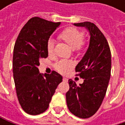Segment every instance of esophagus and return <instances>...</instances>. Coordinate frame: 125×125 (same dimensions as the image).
<instances>
[{"label": "esophagus", "instance_id": "34e87169", "mask_svg": "<svg viewBox=\"0 0 125 125\" xmlns=\"http://www.w3.org/2000/svg\"><path fill=\"white\" fill-rule=\"evenodd\" d=\"M63 81H64V82H67V81H68V79H67V78H66V77H63Z\"/></svg>", "mask_w": 125, "mask_h": 125}]
</instances>
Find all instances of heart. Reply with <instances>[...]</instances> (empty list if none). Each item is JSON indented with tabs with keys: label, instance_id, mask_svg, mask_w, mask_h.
Listing matches in <instances>:
<instances>
[{
	"label": "heart",
	"instance_id": "b5f03b06",
	"mask_svg": "<svg viewBox=\"0 0 125 125\" xmlns=\"http://www.w3.org/2000/svg\"><path fill=\"white\" fill-rule=\"evenodd\" d=\"M59 38L66 43H67L71 48L76 52H80L83 50L85 45L84 32L74 27H67L59 34ZM48 55H51L54 51V42L52 40H49L46 46ZM74 66V63L69 60H62L56 63V69L61 73H66Z\"/></svg>",
	"mask_w": 125,
	"mask_h": 125
}]
</instances>
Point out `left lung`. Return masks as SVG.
I'll list each match as a JSON object with an SVG mask.
<instances>
[{
	"mask_svg": "<svg viewBox=\"0 0 125 125\" xmlns=\"http://www.w3.org/2000/svg\"><path fill=\"white\" fill-rule=\"evenodd\" d=\"M74 25L85 27L90 38L87 51L75 68L77 75L84 82L78 86L69 80L66 98L70 112L86 119L95 114L105 97L111 76V51L107 40L95 24L85 21Z\"/></svg>",
	"mask_w": 125,
	"mask_h": 125,
	"instance_id": "8db88e82",
	"label": "left lung"
}]
</instances>
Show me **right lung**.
I'll return each mask as SVG.
<instances>
[{"label":"right lung","instance_id":"right-lung-1","mask_svg":"<svg viewBox=\"0 0 125 125\" xmlns=\"http://www.w3.org/2000/svg\"><path fill=\"white\" fill-rule=\"evenodd\" d=\"M61 22L33 17L20 31L13 55V73L16 95L22 109L31 115L45 112L62 77L53 71L40 74V59L48 57L50 36Z\"/></svg>","mask_w":125,"mask_h":125}]
</instances>
